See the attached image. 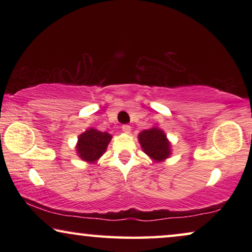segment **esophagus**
I'll return each mask as SVG.
<instances>
[{
  "label": "esophagus",
  "mask_w": 252,
  "mask_h": 252,
  "mask_svg": "<svg viewBox=\"0 0 252 252\" xmlns=\"http://www.w3.org/2000/svg\"><path fill=\"white\" fill-rule=\"evenodd\" d=\"M122 130H123L124 133L128 134L130 132V126L129 125H123L122 126Z\"/></svg>",
  "instance_id": "esophagus-1"
}]
</instances>
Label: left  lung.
<instances>
[{
	"instance_id": "1",
	"label": "left lung",
	"mask_w": 252,
	"mask_h": 252,
	"mask_svg": "<svg viewBox=\"0 0 252 252\" xmlns=\"http://www.w3.org/2000/svg\"><path fill=\"white\" fill-rule=\"evenodd\" d=\"M139 141L144 153L155 160H163L170 156V143L166 140V135L159 128L154 127L143 130L140 133Z\"/></svg>"
}]
</instances>
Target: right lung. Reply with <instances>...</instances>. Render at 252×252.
Wrapping results in <instances>:
<instances>
[{"instance_id":"right-lung-1","label":"right lung","mask_w":252,"mask_h":252,"mask_svg":"<svg viewBox=\"0 0 252 252\" xmlns=\"http://www.w3.org/2000/svg\"><path fill=\"white\" fill-rule=\"evenodd\" d=\"M111 140V135L105 132L91 128L79 136L77 144L78 155L86 161H95L102 156Z\"/></svg>"}]
</instances>
